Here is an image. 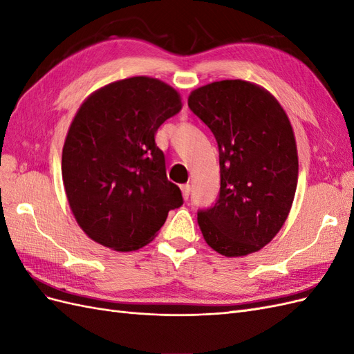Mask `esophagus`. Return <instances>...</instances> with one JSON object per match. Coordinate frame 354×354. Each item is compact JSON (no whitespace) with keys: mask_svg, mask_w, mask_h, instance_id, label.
I'll return each mask as SVG.
<instances>
[{"mask_svg":"<svg viewBox=\"0 0 354 354\" xmlns=\"http://www.w3.org/2000/svg\"><path fill=\"white\" fill-rule=\"evenodd\" d=\"M180 189H181V195H183V199H187L189 194H190V185H181Z\"/></svg>","mask_w":354,"mask_h":354,"instance_id":"esophagus-1","label":"esophagus"}]
</instances>
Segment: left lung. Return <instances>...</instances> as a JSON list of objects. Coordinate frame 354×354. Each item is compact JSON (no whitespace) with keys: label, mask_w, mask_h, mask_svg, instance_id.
I'll return each instance as SVG.
<instances>
[{"label":"left lung","mask_w":354,"mask_h":354,"mask_svg":"<svg viewBox=\"0 0 354 354\" xmlns=\"http://www.w3.org/2000/svg\"><path fill=\"white\" fill-rule=\"evenodd\" d=\"M189 108L208 125L220 153V195L198 214L203 239L224 257L260 251L285 224L298 183L291 121L274 95L242 80L190 93Z\"/></svg>","instance_id":"8db88e82"}]
</instances>
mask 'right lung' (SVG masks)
<instances>
[{
	"label": "right lung",
	"instance_id": "right-lung-1",
	"mask_svg": "<svg viewBox=\"0 0 354 354\" xmlns=\"http://www.w3.org/2000/svg\"><path fill=\"white\" fill-rule=\"evenodd\" d=\"M181 108L180 93L151 77L113 81L82 102L63 145L62 177L90 239L113 251L138 250L183 203L155 143L160 124Z\"/></svg>",
	"mask_w": 354,
	"mask_h": 354
}]
</instances>
